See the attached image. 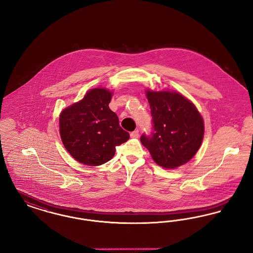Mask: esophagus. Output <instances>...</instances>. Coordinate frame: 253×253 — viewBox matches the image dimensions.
<instances>
[{"mask_svg":"<svg viewBox=\"0 0 253 253\" xmlns=\"http://www.w3.org/2000/svg\"><path fill=\"white\" fill-rule=\"evenodd\" d=\"M138 136H139L138 130H135V131L131 132V137H132V138H138Z\"/></svg>","mask_w":253,"mask_h":253,"instance_id":"34e87169","label":"esophagus"}]
</instances>
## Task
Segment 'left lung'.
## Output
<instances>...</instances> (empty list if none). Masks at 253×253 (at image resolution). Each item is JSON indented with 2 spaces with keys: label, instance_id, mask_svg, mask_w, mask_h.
<instances>
[{
  "label": "left lung",
  "instance_id": "obj_1",
  "mask_svg": "<svg viewBox=\"0 0 253 253\" xmlns=\"http://www.w3.org/2000/svg\"><path fill=\"white\" fill-rule=\"evenodd\" d=\"M153 132L140 141L157 165L175 169L190 161L200 148L204 122L193 102L177 92L147 91Z\"/></svg>",
  "mask_w": 253,
  "mask_h": 253
}]
</instances>
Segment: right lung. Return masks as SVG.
<instances>
[{"label":"right lung","instance_id":"obj_1","mask_svg":"<svg viewBox=\"0 0 253 253\" xmlns=\"http://www.w3.org/2000/svg\"><path fill=\"white\" fill-rule=\"evenodd\" d=\"M111 98L109 90L91 89L81 101L60 114L62 143L80 163L98 166L108 162L115 156L116 147L130 137L120 126L117 114L109 108Z\"/></svg>","mask_w":253,"mask_h":253}]
</instances>
